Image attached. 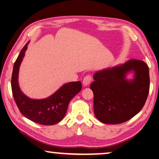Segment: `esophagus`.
Returning <instances> with one entry per match:
<instances>
[{"label": "esophagus", "mask_w": 159, "mask_h": 159, "mask_svg": "<svg viewBox=\"0 0 159 159\" xmlns=\"http://www.w3.org/2000/svg\"><path fill=\"white\" fill-rule=\"evenodd\" d=\"M92 80V76H90V75H87V76H86L84 79H83V84L85 86H88L91 83Z\"/></svg>", "instance_id": "1"}]
</instances>
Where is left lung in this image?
Here are the masks:
<instances>
[{"mask_svg": "<svg viewBox=\"0 0 159 159\" xmlns=\"http://www.w3.org/2000/svg\"><path fill=\"white\" fill-rule=\"evenodd\" d=\"M134 72V78L126 76ZM90 89L94 94V112L100 122L117 125L126 122L145 105L149 91L148 65L142 60H129L114 67L98 71Z\"/></svg>", "mask_w": 159, "mask_h": 159, "instance_id": "1", "label": "left lung"}]
</instances>
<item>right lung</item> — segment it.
<instances>
[{
	"label": "right lung",
	"instance_id": "add662e5",
	"mask_svg": "<svg viewBox=\"0 0 159 159\" xmlns=\"http://www.w3.org/2000/svg\"><path fill=\"white\" fill-rule=\"evenodd\" d=\"M28 42L22 48L14 64L11 85L14 101L21 113L28 120L43 125H53L60 122L67 112L69 103L82 89L80 81L65 83L50 97L33 99L23 93L18 77L20 65L25 56Z\"/></svg>",
	"mask_w": 159,
	"mask_h": 159
}]
</instances>
